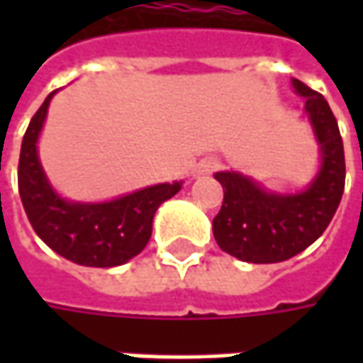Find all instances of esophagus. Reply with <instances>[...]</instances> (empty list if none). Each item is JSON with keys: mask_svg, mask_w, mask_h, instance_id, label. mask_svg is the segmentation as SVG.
<instances>
[{"mask_svg": "<svg viewBox=\"0 0 363 363\" xmlns=\"http://www.w3.org/2000/svg\"><path fill=\"white\" fill-rule=\"evenodd\" d=\"M218 167H220V161L212 160V157H208V160L200 161V165H198V175H210L216 172Z\"/></svg>", "mask_w": 363, "mask_h": 363, "instance_id": "34e87169", "label": "esophagus"}]
</instances>
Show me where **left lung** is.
Masks as SVG:
<instances>
[{
  "mask_svg": "<svg viewBox=\"0 0 363 363\" xmlns=\"http://www.w3.org/2000/svg\"><path fill=\"white\" fill-rule=\"evenodd\" d=\"M293 89L305 96V111L321 149V169L301 194L267 191L250 177L218 172L224 202L212 230L218 246L244 262H283L303 252L325 232L345 186V157L337 121L328 101L293 78Z\"/></svg>",
  "mask_w": 363,
  "mask_h": 363,
  "instance_id": "obj_1",
  "label": "left lung"
}]
</instances>
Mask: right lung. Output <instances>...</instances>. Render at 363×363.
I'll use <instances>...</instances> for the list:
<instances>
[{
	"instance_id": "obj_1",
	"label": "right lung",
	"mask_w": 363,
	"mask_h": 363,
	"mask_svg": "<svg viewBox=\"0 0 363 363\" xmlns=\"http://www.w3.org/2000/svg\"><path fill=\"white\" fill-rule=\"evenodd\" d=\"M54 92L35 111L21 141L18 188L23 210L35 234L60 257L99 269L125 264L145 248L157 208L182 189V182L157 184L101 203L60 198L48 184L35 147Z\"/></svg>"
}]
</instances>
